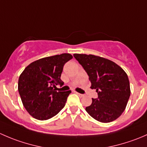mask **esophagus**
<instances>
[{
    "label": "esophagus",
    "mask_w": 147,
    "mask_h": 147,
    "mask_svg": "<svg viewBox=\"0 0 147 147\" xmlns=\"http://www.w3.org/2000/svg\"><path fill=\"white\" fill-rule=\"evenodd\" d=\"M75 92L77 94H78V95H79L80 97H83V96H84V94H80V93H78V92H75Z\"/></svg>",
    "instance_id": "obj_1"
}]
</instances>
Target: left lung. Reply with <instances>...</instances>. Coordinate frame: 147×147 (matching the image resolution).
<instances>
[{
    "instance_id": "1",
    "label": "left lung",
    "mask_w": 147,
    "mask_h": 147,
    "mask_svg": "<svg viewBox=\"0 0 147 147\" xmlns=\"http://www.w3.org/2000/svg\"><path fill=\"white\" fill-rule=\"evenodd\" d=\"M96 89L98 97L85 108L87 113L100 122H110L122 114L130 97L128 76L114 62L93 55L74 54Z\"/></svg>"
}]
</instances>
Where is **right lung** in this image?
I'll use <instances>...</instances> for the list:
<instances>
[{
  "label": "right lung",
  "mask_w": 147,
  "mask_h": 147,
  "mask_svg": "<svg viewBox=\"0 0 147 147\" xmlns=\"http://www.w3.org/2000/svg\"><path fill=\"white\" fill-rule=\"evenodd\" d=\"M72 58L69 53L44 57L30 63L18 80V92L28 113L38 120H47L65 107L71 93L56 91V85L64 82L60 79L63 66Z\"/></svg>",
  "instance_id": "1"
}]
</instances>
